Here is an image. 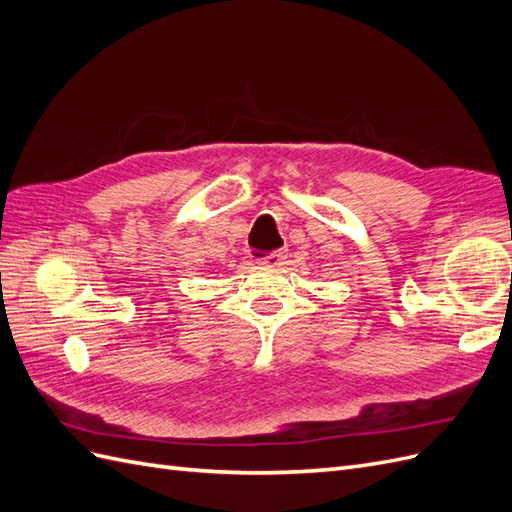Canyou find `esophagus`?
<instances>
[{
    "instance_id": "esophagus-1",
    "label": "esophagus",
    "mask_w": 512,
    "mask_h": 512,
    "mask_svg": "<svg viewBox=\"0 0 512 512\" xmlns=\"http://www.w3.org/2000/svg\"><path fill=\"white\" fill-rule=\"evenodd\" d=\"M284 260H286V256L284 254H271V256H267V258H262V260H258L262 267H282L284 265Z\"/></svg>"
}]
</instances>
